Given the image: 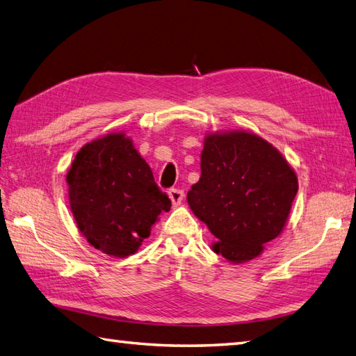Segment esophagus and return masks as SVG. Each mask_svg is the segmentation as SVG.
<instances>
[{
  "mask_svg": "<svg viewBox=\"0 0 356 356\" xmlns=\"http://www.w3.org/2000/svg\"><path fill=\"white\" fill-rule=\"evenodd\" d=\"M168 195H170V199H171L174 207H179L180 203H182L184 197H185L184 191L182 190H177V188H171V190L168 191Z\"/></svg>",
  "mask_w": 356,
  "mask_h": 356,
  "instance_id": "1",
  "label": "esophagus"
}]
</instances>
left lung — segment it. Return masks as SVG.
Listing matches in <instances>:
<instances>
[{
  "label": "left lung",
  "instance_id": "obj_1",
  "mask_svg": "<svg viewBox=\"0 0 356 356\" xmlns=\"http://www.w3.org/2000/svg\"><path fill=\"white\" fill-rule=\"evenodd\" d=\"M200 179L186 194L216 237L211 248L234 264L259 257L283 232L298 179L283 154L246 130L207 133Z\"/></svg>",
  "mask_w": 356,
  "mask_h": 356
}]
</instances>
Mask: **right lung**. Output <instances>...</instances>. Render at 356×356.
<instances>
[{
	"instance_id": "obj_1",
	"label": "right lung",
	"mask_w": 356,
	"mask_h": 356,
	"mask_svg": "<svg viewBox=\"0 0 356 356\" xmlns=\"http://www.w3.org/2000/svg\"><path fill=\"white\" fill-rule=\"evenodd\" d=\"M70 209L78 229L97 251L125 259L142 241L171 200L159 190L153 171L125 131L86 143L67 171Z\"/></svg>"
}]
</instances>
